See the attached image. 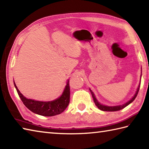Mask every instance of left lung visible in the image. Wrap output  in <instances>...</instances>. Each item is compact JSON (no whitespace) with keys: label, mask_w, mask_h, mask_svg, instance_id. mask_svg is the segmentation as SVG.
<instances>
[{"label":"left lung","mask_w":149,"mask_h":149,"mask_svg":"<svg viewBox=\"0 0 149 149\" xmlns=\"http://www.w3.org/2000/svg\"><path fill=\"white\" fill-rule=\"evenodd\" d=\"M140 83H141V80H140V84H139V86H138V89H137L136 92L134 97H132L130 100L128 101L127 102H126L125 104H123V105H122V106H104V105H102V104H101L99 102H98L97 100L96 99L95 97V95L93 93V91H91L90 89V92L91 93V95H92V97H93V99L95 104V105L97 106V107L99 109L102 110V111H119L120 109H123V108H124V107H125L126 106H128L129 104H131L132 102V101H133L136 99V97L138 93V91H139V90H140Z\"/></svg>","instance_id":"8db88e82"}]
</instances>
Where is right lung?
Returning a JSON list of instances; mask_svg holds the SVG:
<instances>
[{
	"label": "right lung",
	"mask_w": 149,
	"mask_h": 149,
	"mask_svg": "<svg viewBox=\"0 0 149 149\" xmlns=\"http://www.w3.org/2000/svg\"><path fill=\"white\" fill-rule=\"evenodd\" d=\"M14 85L19 97L24 105L31 111L38 115L44 116H52L59 115L66 109L70 102V91L69 81L67 82L62 95L58 99L50 102H42V101L27 99L20 92L15 82Z\"/></svg>",
	"instance_id": "right-lung-1"
}]
</instances>
